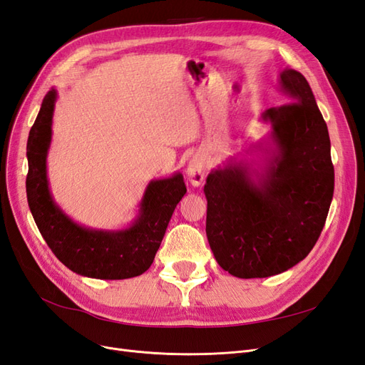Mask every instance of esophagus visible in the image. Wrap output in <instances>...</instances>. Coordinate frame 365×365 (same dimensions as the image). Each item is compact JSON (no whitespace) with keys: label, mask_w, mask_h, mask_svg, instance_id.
<instances>
[{"label":"esophagus","mask_w":365,"mask_h":365,"mask_svg":"<svg viewBox=\"0 0 365 365\" xmlns=\"http://www.w3.org/2000/svg\"><path fill=\"white\" fill-rule=\"evenodd\" d=\"M185 175L187 178H189V182L195 187H200L205 176H207V172H205V160L204 157L201 155H195L190 161H189V165H187V170H185Z\"/></svg>","instance_id":"obj_1"}]
</instances>
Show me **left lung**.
<instances>
[{"instance_id":"1","label":"left lung","mask_w":365,"mask_h":365,"mask_svg":"<svg viewBox=\"0 0 365 365\" xmlns=\"http://www.w3.org/2000/svg\"><path fill=\"white\" fill-rule=\"evenodd\" d=\"M286 105L262 113L267 137L208 173L207 239L219 267L239 279H262L302 262L322 235L335 173L326 121L306 77L279 76Z\"/></svg>"}]
</instances>
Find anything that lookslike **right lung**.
Masks as SVG:
<instances>
[{
  "mask_svg": "<svg viewBox=\"0 0 365 365\" xmlns=\"http://www.w3.org/2000/svg\"><path fill=\"white\" fill-rule=\"evenodd\" d=\"M58 101L56 88L46 94L27 140V201L43 240L65 267L83 277L123 280L149 269L161 245L175 207L187 189L182 173L152 180L132 222L102 230L76 222L56 204L50 190L47 157Z\"/></svg>",
  "mask_w": 365,
  "mask_h": 365,
  "instance_id": "1",
  "label": "right lung"
}]
</instances>
